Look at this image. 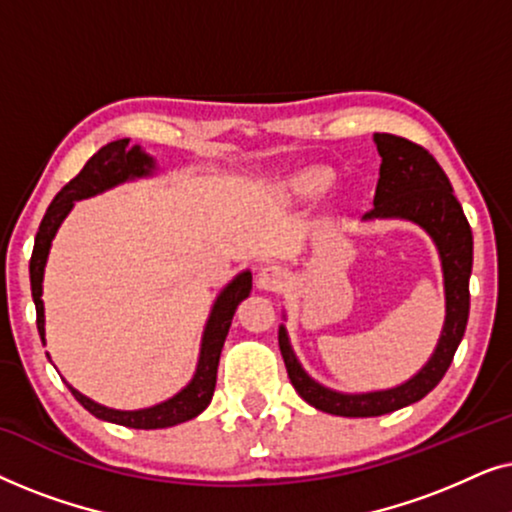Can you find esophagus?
Instances as JSON below:
<instances>
[{
	"label": "esophagus",
	"mask_w": 512,
	"mask_h": 512,
	"mask_svg": "<svg viewBox=\"0 0 512 512\" xmlns=\"http://www.w3.org/2000/svg\"><path fill=\"white\" fill-rule=\"evenodd\" d=\"M286 284V270L277 263H268L258 270V289L279 291Z\"/></svg>",
	"instance_id": "obj_1"
}]
</instances>
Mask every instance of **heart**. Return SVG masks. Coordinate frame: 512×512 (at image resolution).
<instances>
[{
    "label": "heart",
    "instance_id": "1",
    "mask_svg": "<svg viewBox=\"0 0 512 512\" xmlns=\"http://www.w3.org/2000/svg\"><path fill=\"white\" fill-rule=\"evenodd\" d=\"M333 184V174L328 170H310L296 181V188L303 195H321Z\"/></svg>",
    "mask_w": 512,
    "mask_h": 512
}]
</instances>
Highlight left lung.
I'll return each instance as SVG.
<instances>
[{
  "instance_id": "obj_1",
  "label": "left lung",
  "mask_w": 512,
  "mask_h": 512,
  "mask_svg": "<svg viewBox=\"0 0 512 512\" xmlns=\"http://www.w3.org/2000/svg\"><path fill=\"white\" fill-rule=\"evenodd\" d=\"M375 144L382 156L380 179L375 188V207L363 219H405L431 235L443 263L445 326L436 352L417 375L394 389L368 394H340L314 382L293 354L286 328H279V349L293 389L317 410L338 417H380L422 401L450 368L464 338L471 307L468 279L473 268V233L443 167L424 146L405 137L377 132Z\"/></svg>"
}]
</instances>
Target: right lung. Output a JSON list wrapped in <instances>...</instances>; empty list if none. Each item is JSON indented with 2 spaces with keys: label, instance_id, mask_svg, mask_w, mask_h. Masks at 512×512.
Instances as JSON below:
<instances>
[{
  "label": "right lung",
  "instance_id": "right-lung-1",
  "mask_svg": "<svg viewBox=\"0 0 512 512\" xmlns=\"http://www.w3.org/2000/svg\"><path fill=\"white\" fill-rule=\"evenodd\" d=\"M130 139H116L102 146L93 158L83 165V170L62 186V191L55 195L51 205H48L44 221H41L39 233L34 237V249L30 258V282H32V298L37 305V328L44 340V300H41V282H44V268L48 251H51V242L55 233H58L60 223L65 221V216L72 212L74 202L83 198H93V195L114 188L123 181L149 177L156 170V163L149 153L142 151V146H128ZM251 291V272L244 270L230 282L226 289L219 293L216 303L209 314L205 335H202L200 345V359L198 368H195L193 380L179 391L177 396H172L170 401L153 405V408L144 410H114L104 408V405L90 401L83 394H79L74 387H69L76 401L86 408L90 415L104 422L130 426V429H167V426H177L188 419L198 417L202 410L207 408L209 401L214 396L216 387V368H219L221 349L226 342L228 328L233 324L237 305L249 296Z\"/></svg>",
  "mask_w": 512,
  "mask_h": 512
}]
</instances>
